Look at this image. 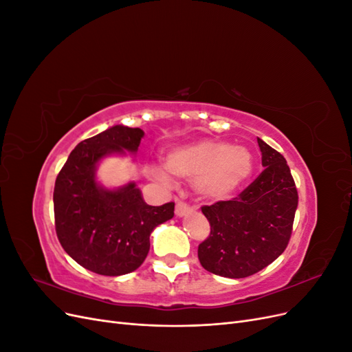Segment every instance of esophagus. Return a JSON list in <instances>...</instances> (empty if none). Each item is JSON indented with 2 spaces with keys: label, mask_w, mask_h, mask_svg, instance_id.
Listing matches in <instances>:
<instances>
[{
  "label": "esophagus",
  "mask_w": 352,
  "mask_h": 352,
  "mask_svg": "<svg viewBox=\"0 0 352 352\" xmlns=\"http://www.w3.org/2000/svg\"><path fill=\"white\" fill-rule=\"evenodd\" d=\"M190 211H192V207L185 204V202H182V201H179L177 204H176L175 212H176L177 217H184V216H186L188 212H190Z\"/></svg>",
  "instance_id": "obj_1"
}]
</instances>
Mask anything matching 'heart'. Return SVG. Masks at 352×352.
I'll return each mask as SVG.
<instances>
[{"instance_id":"heart-1","label":"heart","mask_w":352,"mask_h":352,"mask_svg":"<svg viewBox=\"0 0 352 352\" xmlns=\"http://www.w3.org/2000/svg\"><path fill=\"white\" fill-rule=\"evenodd\" d=\"M164 166L177 177L195 179V188L201 195L225 198L250 179L254 172V157L245 146L206 140L170 150L164 157ZM150 175L168 182L163 167H151Z\"/></svg>"}]
</instances>
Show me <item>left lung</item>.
Segmentation results:
<instances>
[{
	"label": "left lung",
	"instance_id": "1",
	"mask_svg": "<svg viewBox=\"0 0 352 352\" xmlns=\"http://www.w3.org/2000/svg\"><path fill=\"white\" fill-rule=\"evenodd\" d=\"M257 142L264 170L230 201L201 210L210 221V236L199 243L198 258L207 272L242 279L263 270L289 242L298 192L289 166L280 153Z\"/></svg>",
	"mask_w": 352,
	"mask_h": 352
}]
</instances>
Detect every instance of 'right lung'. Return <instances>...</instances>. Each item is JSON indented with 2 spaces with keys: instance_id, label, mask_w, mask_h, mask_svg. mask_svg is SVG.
<instances>
[{
  "instance_id": "right-lung-1",
  "label": "right lung",
  "mask_w": 352,
  "mask_h": 352,
  "mask_svg": "<svg viewBox=\"0 0 352 352\" xmlns=\"http://www.w3.org/2000/svg\"><path fill=\"white\" fill-rule=\"evenodd\" d=\"M142 138L140 127L111 126L79 142L56 179L58 241L94 273L122 276L136 270L150 251L151 232L175 216V202L148 206L135 182L110 189L97 180L102 158L136 154Z\"/></svg>"
}]
</instances>
